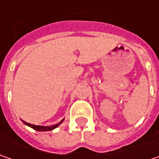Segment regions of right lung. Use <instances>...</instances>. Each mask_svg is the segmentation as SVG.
<instances>
[{
  "mask_svg": "<svg viewBox=\"0 0 159 159\" xmlns=\"http://www.w3.org/2000/svg\"><path fill=\"white\" fill-rule=\"evenodd\" d=\"M64 121V119L63 120H61L58 124L55 125H51V126H43V125H33V124H30V123H27V122H25L24 121V123L25 124V125H27L28 126H30V127H32V128H34L35 130H37V131H50V130H53V129H55L56 127H57L58 125H60L62 122Z\"/></svg>",
  "mask_w": 159,
  "mask_h": 159,
  "instance_id": "right-lung-1",
  "label": "right lung"
}]
</instances>
